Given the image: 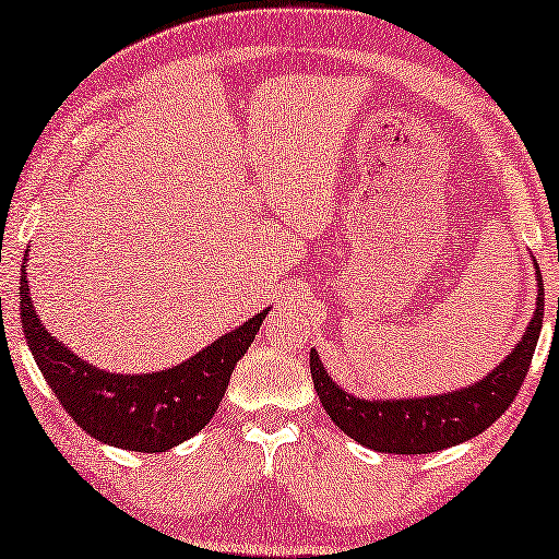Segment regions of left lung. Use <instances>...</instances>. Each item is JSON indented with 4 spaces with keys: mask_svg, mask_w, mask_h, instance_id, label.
Segmentation results:
<instances>
[{
    "mask_svg": "<svg viewBox=\"0 0 559 559\" xmlns=\"http://www.w3.org/2000/svg\"><path fill=\"white\" fill-rule=\"evenodd\" d=\"M537 270V308L522 341L496 369L476 384L448 394L412 400H361L328 377L323 361L310 350V373L328 417L361 445L377 453L423 455L453 448L488 430L511 407L530 371L545 318V287ZM559 308V300H557Z\"/></svg>",
    "mask_w": 559,
    "mask_h": 559,
    "instance_id": "obj_1",
    "label": "left lung"
}]
</instances>
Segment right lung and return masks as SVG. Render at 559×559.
I'll use <instances>...</instances> for the list:
<instances>
[{"label": "right lung", "instance_id": "right-lung-1", "mask_svg": "<svg viewBox=\"0 0 559 559\" xmlns=\"http://www.w3.org/2000/svg\"><path fill=\"white\" fill-rule=\"evenodd\" d=\"M25 266L27 251L20 280V318L37 369L81 430L106 445L136 453H165L211 423L236 361L247 354L270 312V308L259 310L173 369L111 373L83 361L45 331L33 308Z\"/></svg>", "mask_w": 559, "mask_h": 559}]
</instances>
